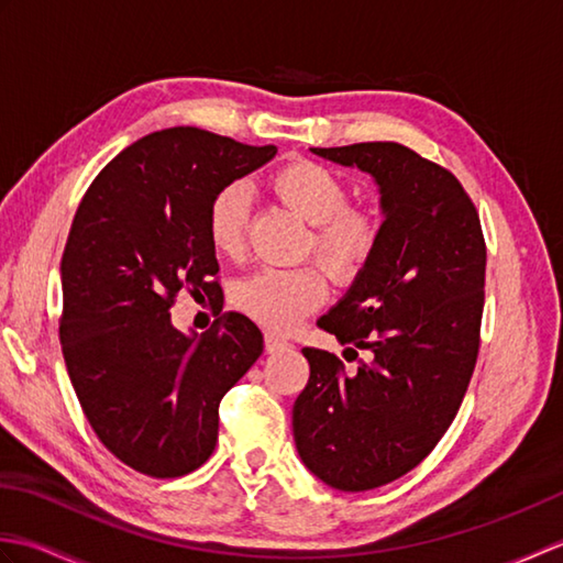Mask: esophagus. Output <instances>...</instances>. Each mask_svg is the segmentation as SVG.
Segmentation results:
<instances>
[{
    "instance_id": "1",
    "label": "esophagus",
    "mask_w": 563,
    "mask_h": 563,
    "mask_svg": "<svg viewBox=\"0 0 563 563\" xmlns=\"http://www.w3.org/2000/svg\"><path fill=\"white\" fill-rule=\"evenodd\" d=\"M263 345H266V353H278L285 349H292L290 341H285L283 336H278V333H271V331L263 333Z\"/></svg>"
}]
</instances>
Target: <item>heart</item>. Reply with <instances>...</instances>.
Returning a JSON list of instances; mask_svg holds the SVG:
<instances>
[{
	"label": "heart",
	"instance_id": "heart-1",
	"mask_svg": "<svg viewBox=\"0 0 563 563\" xmlns=\"http://www.w3.org/2000/svg\"><path fill=\"white\" fill-rule=\"evenodd\" d=\"M268 188L300 218L312 222L305 249L324 263L336 280L363 273L385 236V218L369 202H351L345 178L331 166L297 157L268 176ZM249 194L232 181L212 194L206 210V234L220 256L236 258L244 251ZM327 278L314 263L292 268H258L236 280L232 302L263 329L288 333L305 314L324 302Z\"/></svg>",
	"mask_w": 563,
	"mask_h": 563
}]
</instances>
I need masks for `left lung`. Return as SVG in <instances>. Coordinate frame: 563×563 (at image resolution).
Here are the masks:
<instances>
[{"label":"left lung","instance_id":"left-lung-1","mask_svg":"<svg viewBox=\"0 0 563 563\" xmlns=\"http://www.w3.org/2000/svg\"><path fill=\"white\" fill-rule=\"evenodd\" d=\"M375 176L385 236L375 258L317 321L357 357L305 349L292 406L302 462L339 492H367L421 464L445 435L482 345L486 242L470 194L445 166L399 142L312 147Z\"/></svg>","mask_w":563,"mask_h":563}]
</instances>
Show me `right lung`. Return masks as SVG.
Returning <instances> with one entry per match:
<instances>
[{
    "label": "right lung",
    "instance_id": "1",
    "mask_svg": "<svg viewBox=\"0 0 563 563\" xmlns=\"http://www.w3.org/2000/svg\"><path fill=\"white\" fill-rule=\"evenodd\" d=\"M273 154L200 128L159 130L103 166L71 220L59 263L65 365L93 433L140 474L198 470L218 442L222 397L263 351L244 314L188 339L169 312L181 292L218 302L208 202Z\"/></svg>",
    "mask_w": 563,
    "mask_h": 563
}]
</instances>
